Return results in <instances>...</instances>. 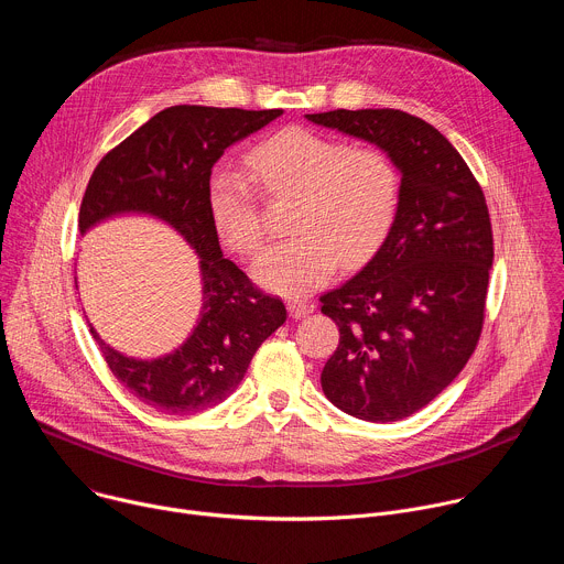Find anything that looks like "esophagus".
<instances>
[{
    "label": "esophagus",
    "mask_w": 564,
    "mask_h": 564,
    "mask_svg": "<svg viewBox=\"0 0 564 564\" xmlns=\"http://www.w3.org/2000/svg\"><path fill=\"white\" fill-rule=\"evenodd\" d=\"M312 303H307V301H303V299H290L288 301V310H290V316L292 318H303V316H307L310 312H312Z\"/></svg>",
    "instance_id": "34e87169"
}]
</instances>
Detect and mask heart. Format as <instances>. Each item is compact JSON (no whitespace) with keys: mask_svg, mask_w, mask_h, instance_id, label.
<instances>
[{"mask_svg":"<svg viewBox=\"0 0 564 564\" xmlns=\"http://www.w3.org/2000/svg\"><path fill=\"white\" fill-rule=\"evenodd\" d=\"M248 170L272 198L294 196L290 229L296 234L265 248L254 276L270 290L305 294L324 285L339 261H368L390 234L401 176L377 147H355L303 127H288L248 153ZM243 170L220 163L207 178L212 223L225 243L254 254L263 240L259 194Z\"/></svg>","mask_w":564,"mask_h":564,"instance_id":"heart-1","label":"heart"}]
</instances>
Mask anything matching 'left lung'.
Returning <instances> with one entry per match:
<instances>
[{
    "instance_id": "obj_1",
    "label": "left lung",
    "mask_w": 564,
    "mask_h": 564,
    "mask_svg": "<svg viewBox=\"0 0 564 564\" xmlns=\"http://www.w3.org/2000/svg\"><path fill=\"white\" fill-rule=\"evenodd\" d=\"M305 118L377 144L401 174L397 220L381 248L318 299L341 335L321 388L357 420L411 417L462 372L485 324L494 265L485 194L457 149L422 118L397 109Z\"/></svg>"
}]
</instances>
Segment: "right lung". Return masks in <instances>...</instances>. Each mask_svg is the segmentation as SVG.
<instances>
[{
    "label": "right lung",
    "mask_w": 564,
    "mask_h": 564,
    "mask_svg": "<svg viewBox=\"0 0 564 564\" xmlns=\"http://www.w3.org/2000/svg\"><path fill=\"white\" fill-rule=\"evenodd\" d=\"M281 113L170 107L111 149L87 185L79 234L113 216L147 214L174 227L200 259V316L174 352L158 359L127 357L89 324L116 379L158 413L194 415L220 404L243 381L259 346L285 324L283 301L263 294L223 257L207 205V178L225 149Z\"/></svg>",
    "instance_id": "right-lung-1"
}]
</instances>
